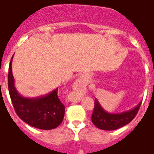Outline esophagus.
<instances>
[{
    "label": "esophagus",
    "instance_id": "1",
    "mask_svg": "<svg viewBox=\"0 0 154 154\" xmlns=\"http://www.w3.org/2000/svg\"><path fill=\"white\" fill-rule=\"evenodd\" d=\"M85 88V79L83 76H80L77 79V80L75 83L74 85V94L72 95V98L71 101L72 102H79L80 101V97H81V94L83 90Z\"/></svg>",
    "mask_w": 154,
    "mask_h": 154
}]
</instances>
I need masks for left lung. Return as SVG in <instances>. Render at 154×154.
<instances>
[{"instance_id":"1","label":"left lung","mask_w":154,"mask_h":154,"mask_svg":"<svg viewBox=\"0 0 154 154\" xmlns=\"http://www.w3.org/2000/svg\"><path fill=\"white\" fill-rule=\"evenodd\" d=\"M141 103L133 109L122 113H109L103 109L97 98L94 101V109L92 114V122L98 129L103 131H114L129 124L139 112Z\"/></svg>"}]
</instances>
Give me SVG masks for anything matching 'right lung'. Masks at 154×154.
Returning a JSON list of instances; mask_svg holds the SVG:
<instances>
[{
  "mask_svg": "<svg viewBox=\"0 0 154 154\" xmlns=\"http://www.w3.org/2000/svg\"><path fill=\"white\" fill-rule=\"evenodd\" d=\"M12 58L9 66L8 88L18 116L32 127L46 131L57 128L62 122L65 115V106L58 97V88L40 97L21 96L14 86Z\"/></svg>",
  "mask_w": 154,
  "mask_h": 154,
  "instance_id": "1",
  "label": "right lung"
}]
</instances>
